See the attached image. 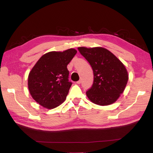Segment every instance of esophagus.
<instances>
[{
  "instance_id": "obj_1",
  "label": "esophagus",
  "mask_w": 153,
  "mask_h": 153,
  "mask_svg": "<svg viewBox=\"0 0 153 153\" xmlns=\"http://www.w3.org/2000/svg\"><path fill=\"white\" fill-rule=\"evenodd\" d=\"M81 82H82L81 80H78V81L76 82V84H80Z\"/></svg>"
}]
</instances>
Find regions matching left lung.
<instances>
[{
	"label": "left lung",
	"instance_id": "8db88e82",
	"mask_svg": "<svg viewBox=\"0 0 153 153\" xmlns=\"http://www.w3.org/2000/svg\"><path fill=\"white\" fill-rule=\"evenodd\" d=\"M78 50L93 70V84L86 92L88 98L101 106L115 102L128 80V73L124 64L112 52L102 47H82Z\"/></svg>",
	"mask_w": 153,
	"mask_h": 153
}]
</instances>
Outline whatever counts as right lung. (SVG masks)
<instances>
[{
  "mask_svg": "<svg viewBox=\"0 0 153 153\" xmlns=\"http://www.w3.org/2000/svg\"><path fill=\"white\" fill-rule=\"evenodd\" d=\"M74 48L44 54L29 73L28 88L31 96L43 107L52 109L65 101L72 83L67 66L76 53Z\"/></svg>",
  "mask_w": 153,
  "mask_h": 153,
  "instance_id": "1",
  "label": "right lung"
}]
</instances>
